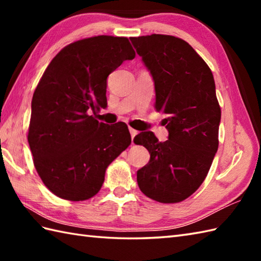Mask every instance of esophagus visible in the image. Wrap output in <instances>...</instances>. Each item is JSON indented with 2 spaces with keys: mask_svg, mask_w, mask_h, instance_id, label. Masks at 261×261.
<instances>
[{
  "mask_svg": "<svg viewBox=\"0 0 261 261\" xmlns=\"http://www.w3.org/2000/svg\"><path fill=\"white\" fill-rule=\"evenodd\" d=\"M129 131H130V135H131V138H132V139H134V138L138 135V131H137V130H135V129H132V127H130Z\"/></svg>",
  "mask_w": 261,
  "mask_h": 261,
  "instance_id": "1",
  "label": "esophagus"
}]
</instances>
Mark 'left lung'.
<instances>
[{
  "mask_svg": "<svg viewBox=\"0 0 261 261\" xmlns=\"http://www.w3.org/2000/svg\"><path fill=\"white\" fill-rule=\"evenodd\" d=\"M130 40L152 75L154 109L167 116L169 132L164 142L152 132L135 137L150 153L137 171L138 185L153 201L179 203L202 185L218 151L221 108L213 74L180 38L153 33Z\"/></svg>",
  "mask_w": 261,
  "mask_h": 261,
  "instance_id": "8db88e82",
  "label": "left lung"
}]
</instances>
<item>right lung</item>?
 Wrapping results in <instances>:
<instances>
[{"label": "right lung", "instance_id": "add662e5", "mask_svg": "<svg viewBox=\"0 0 261 261\" xmlns=\"http://www.w3.org/2000/svg\"><path fill=\"white\" fill-rule=\"evenodd\" d=\"M136 53L125 37L95 36L64 47L33 93L28 142L43 184L67 201L96 195L109 165L130 146L125 123L105 124L107 80Z\"/></svg>", "mask_w": 261, "mask_h": 261}]
</instances>
